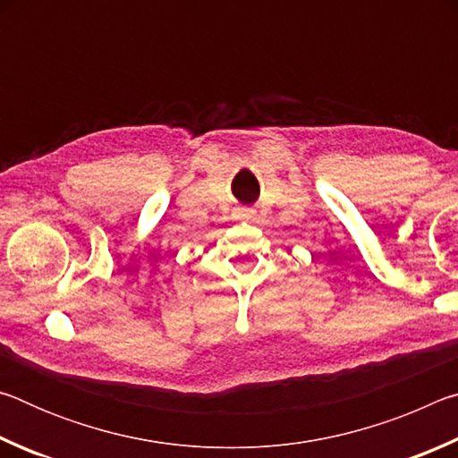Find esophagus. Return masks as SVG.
<instances>
[{"label": "esophagus", "mask_w": 458, "mask_h": 458, "mask_svg": "<svg viewBox=\"0 0 458 458\" xmlns=\"http://www.w3.org/2000/svg\"><path fill=\"white\" fill-rule=\"evenodd\" d=\"M240 216H242L244 220H252L254 218V212L252 210H242V214H240Z\"/></svg>", "instance_id": "obj_1"}]
</instances>
